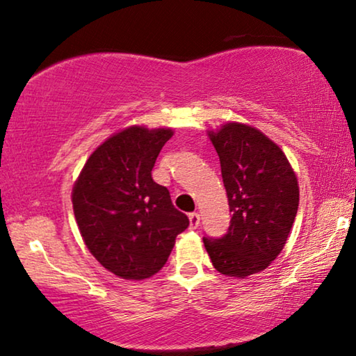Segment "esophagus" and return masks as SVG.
Returning a JSON list of instances; mask_svg holds the SVG:
<instances>
[{"mask_svg": "<svg viewBox=\"0 0 356 356\" xmlns=\"http://www.w3.org/2000/svg\"><path fill=\"white\" fill-rule=\"evenodd\" d=\"M188 220H190V229L195 230L196 227L200 225V214H198V212H190Z\"/></svg>", "mask_w": 356, "mask_h": 356, "instance_id": "1", "label": "esophagus"}]
</instances>
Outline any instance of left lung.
Masks as SVG:
<instances>
[{
  "mask_svg": "<svg viewBox=\"0 0 356 356\" xmlns=\"http://www.w3.org/2000/svg\"><path fill=\"white\" fill-rule=\"evenodd\" d=\"M209 139L220 160L232 212L224 236H204L217 272L245 278L277 259L299 206V185L281 148L256 127L227 123Z\"/></svg>",
  "mask_w": 356,
  "mask_h": 356,
  "instance_id": "left-lung-1",
  "label": "left lung"
}]
</instances>
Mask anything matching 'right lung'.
I'll list each match as a JSON object with an SVG mask.
<instances>
[{"mask_svg":"<svg viewBox=\"0 0 356 356\" xmlns=\"http://www.w3.org/2000/svg\"><path fill=\"white\" fill-rule=\"evenodd\" d=\"M166 127L131 126L89 156L72 192L84 243L108 272L150 278L163 268L188 217L174 208L169 190L152 179Z\"/></svg>","mask_w":356,"mask_h":356,"instance_id":"obj_1","label":"right lung"}]
</instances>
